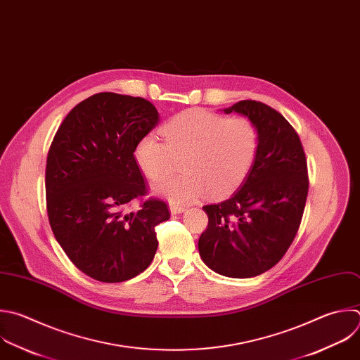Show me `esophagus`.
Returning a JSON list of instances; mask_svg holds the SVG:
<instances>
[{
    "label": "esophagus",
    "mask_w": 360,
    "mask_h": 360,
    "mask_svg": "<svg viewBox=\"0 0 360 360\" xmlns=\"http://www.w3.org/2000/svg\"><path fill=\"white\" fill-rule=\"evenodd\" d=\"M169 210L172 214H178V213H182L185 210V206H181V205H176V203H171L169 205Z\"/></svg>",
    "instance_id": "1"
}]
</instances>
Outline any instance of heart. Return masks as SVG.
I'll return each instance as SVG.
<instances>
[{"instance_id":"1","label":"heart","mask_w":360,"mask_h":360,"mask_svg":"<svg viewBox=\"0 0 360 360\" xmlns=\"http://www.w3.org/2000/svg\"><path fill=\"white\" fill-rule=\"evenodd\" d=\"M164 143L141 137L133 158L150 181L168 176L181 157L179 175L155 191L175 203L191 202L205 191L209 198L231 195L248 178L257 154V131L249 118L226 117L205 110H185L161 126Z\"/></svg>"}]
</instances>
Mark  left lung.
<instances>
[{"mask_svg":"<svg viewBox=\"0 0 360 360\" xmlns=\"http://www.w3.org/2000/svg\"><path fill=\"white\" fill-rule=\"evenodd\" d=\"M240 112L257 129L255 164L231 198L203 206L207 227L199 255L213 271L249 278L274 267L301 224L309 181L307 158L294 127L273 107L242 100L224 112Z\"/></svg>","mask_w":360,"mask_h":360,"instance_id":"left-lung-1","label":"left lung"}]
</instances>
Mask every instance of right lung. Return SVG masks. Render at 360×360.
<instances>
[{
  "instance_id": "add662e5",
  "label": "right lung",
  "mask_w": 360,
  "mask_h": 360,
  "mask_svg": "<svg viewBox=\"0 0 360 360\" xmlns=\"http://www.w3.org/2000/svg\"><path fill=\"white\" fill-rule=\"evenodd\" d=\"M157 123L148 100L103 91L70 110L51 144L49 224L70 262L97 281L130 280L155 256V227L169 210L162 199H144L148 189L133 150ZM136 200L141 209L130 211Z\"/></svg>"
}]
</instances>
